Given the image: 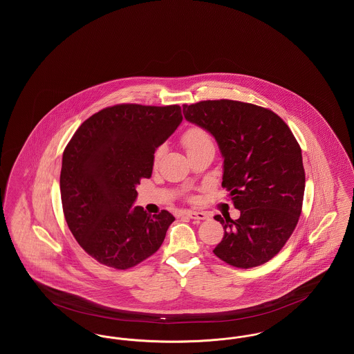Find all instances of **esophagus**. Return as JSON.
<instances>
[{
  "label": "esophagus",
  "mask_w": 354,
  "mask_h": 354,
  "mask_svg": "<svg viewBox=\"0 0 354 354\" xmlns=\"http://www.w3.org/2000/svg\"><path fill=\"white\" fill-rule=\"evenodd\" d=\"M185 216H188L189 219L196 220V221L208 219V214L199 212V211H185Z\"/></svg>",
  "instance_id": "1"
}]
</instances>
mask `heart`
I'll return each mask as SVG.
<instances>
[{
  "instance_id": "1",
  "label": "heart",
  "mask_w": 354,
  "mask_h": 354,
  "mask_svg": "<svg viewBox=\"0 0 354 354\" xmlns=\"http://www.w3.org/2000/svg\"><path fill=\"white\" fill-rule=\"evenodd\" d=\"M182 143L185 146L187 153L195 151L204 146H214L209 135L201 127H189L182 136ZM163 147H158L153 152V163H158L162 158Z\"/></svg>"
}]
</instances>
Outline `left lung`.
I'll return each mask as SVG.
<instances>
[{
    "instance_id": "8db88e82",
    "label": "left lung",
    "mask_w": 354,
    "mask_h": 354,
    "mask_svg": "<svg viewBox=\"0 0 354 354\" xmlns=\"http://www.w3.org/2000/svg\"><path fill=\"white\" fill-rule=\"evenodd\" d=\"M185 118L212 135L224 159L221 185L240 218L224 228L214 253L236 268H253L280 252L303 208L301 149L286 122L268 109L220 100L183 104Z\"/></svg>"
}]
</instances>
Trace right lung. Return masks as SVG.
<instances>
[{"label": "right lung", "instance_id": "obj_1", "mask_svg": "<svg viewBox=\"0 0 354 354\" xmlns=\"http://www.w3.org/2000/svg\"><path fill=\"white\" fill-rule=\"evenodd\" d=\"M178 104L122 103L86 119L64 151L65 219L78 244L103 266L129 270L156 252L175 218L133 207L150 178L153 152L182 122Z\"/></svg>", "mask_w": 354, "mask_h": 354}]
</instances>
